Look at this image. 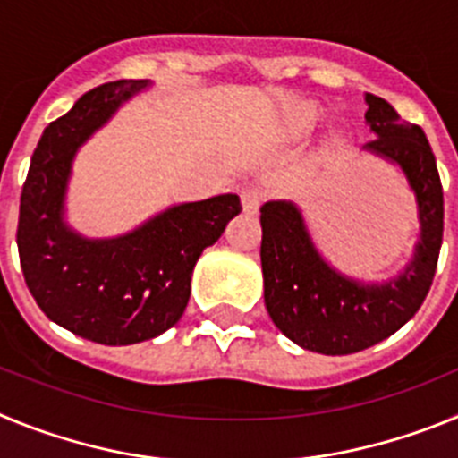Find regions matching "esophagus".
<instances>
[{
  "instance_id": "34e87169",
  "label": "esophagus",
  "mask_w": 458,
  "mask_h": 458,
  "mask_svg": "<svg viewBox=\"0 0 458 458\" xmlns=\"http://www.w3.org/2000/svg\"><path fill=\"white\" fill-rule=\"evenodd\" d=\"M241 201H242V210L252 216V213H257V210L261 208V201H264V197H261V192H259L257 188H248V190H242Z\"/></svg>"
}]
</instances>
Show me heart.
<instances>
[{
	"instance_id": "b5f03b06",
	"label": "heart",
	"mask_w": 458,
	"mask_h": 458,
	"mask_svg": "<svg viewBox=\"0 0 458 458\" xmlns=\"http://www.w3.org/2000/svg\"><path fill=\"white\" fill-rule=\"evenodd\" d=\"M318 114H317V109L314 107H301L298 112H295L293 116V125H295V131L298 132H310L311 128H314V123H317Z\"/></svg>"
}]
</instances>
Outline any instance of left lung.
<instances>
[{"label":"left lung","mask_w":458,"mask_h":458,"mask_svg":"<svg viewBox=\"0 0 458 458\" xmlns=\"http://www.w3.org/2000/svg\"><path fill=\"white\" fill-rule=\"evenodd\" d=\"M369 151L402 165L415 190L422 241L412 264L383 286H362L335 273L317 254L293 204L261 206V268L266 310L275 326L302 349L323 355L365 351L394 335L422 307L443 245V185L427 135L367 93Z\"/></svg>","instance_id":"8db88e82"}]
</instances>
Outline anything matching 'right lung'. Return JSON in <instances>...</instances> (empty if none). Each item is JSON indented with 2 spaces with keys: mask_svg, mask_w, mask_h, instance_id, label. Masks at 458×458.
Wrapping results in <instances>:
<instances>
[{
  "mask_svg": "<svg viewBox=\"0 0 458 458\" xmlns=\"http://www.w3.org/2000/svg\"><path fill=\"white\" fill-rule=\"evenodd\" d=\"M144 87L116 80L91 89L47 125L20 194L18 252L27 289L50 321L105 346L147 342L183 317L204 248L242 210L238 194L174 206L116 241H84L62 222L78 147Z\"/></svg>",
  "mask_w": 458,
  "mask_h": 458,
  "instance_id": "obj_1",
  "label": "right lung"
}]
</instances>
